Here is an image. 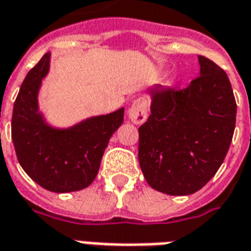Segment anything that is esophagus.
<instances>
[{
  "label": "esophagus",
  "instance_id": "esophagus-1",
  "mask_svg": "<svg viewBox=\"0 0 251 251\" xmlns=\"http://www.w3.org/2000/svg\"><path fill=\"white\" fill-rule=\"evenodd\" d=\"M149 102L146 99H137L129 108L130 121L135 125H141L147 120Z\"/></svg>",
  "mask_w": 251,
  "mask_h": 251
}]
</instances>
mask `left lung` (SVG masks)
<instances>
[{
    "label": "left lung",
    "instance_id": "8db88e82",
    "mask_svg": "<svg viewBox=\"0 0 251 251\" xmlns=\"http://www.w3.org/2000/svg\"><path fill=\"white\" fill-rule=\"evenodd\" d=\"M200 76L181 91L147 88L151 114L139 127L138 160L151 188L171 196L201 189L223 164L237 105L226 74L199 55Z\"/></svg>",
    "mask_w": 251,
    "mask_h": 251
}]
</instances>
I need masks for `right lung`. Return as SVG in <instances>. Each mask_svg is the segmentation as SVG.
<instances>
[{"mask_svg": "<svg viewBox=\"0 0 251 251\" xmlns=\"http://www.w3.org/2000/svg\"><path fill=\"white\" fill-rule=\"evenodd\" d=\"M51 52L28 71L13 109L11 139L24 171L47 191L67 194L87 188L97 176L113 133L122 125L125 108L59 127L39 108L42 83L50 72Z\"/></svg>", "mask_w": 251, "mask_h": 251, "instance_id": "obj_1", "label": "right lung"}]
</instances>
